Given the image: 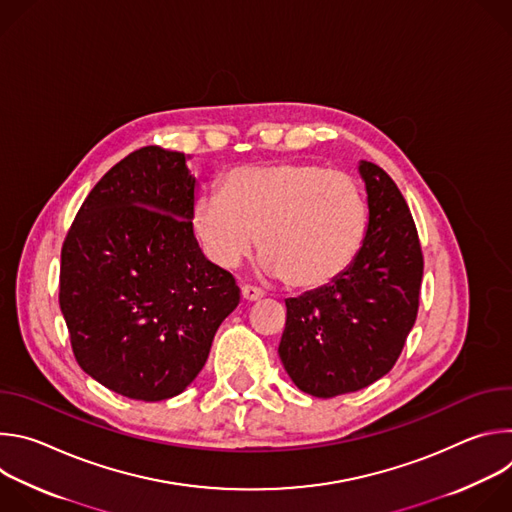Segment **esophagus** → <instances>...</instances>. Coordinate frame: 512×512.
<instances>
[{"label":"esophagus","mask_w":512,"mask_h":512,"mask_svg":"<svg viewBox=\"0 0 512 512\" xmlns=\"http://www.w3.org/2000/svg\"><path fill=\"white\" fill-rule=\"evenodd\" d=\"M241 296H243L245 302H257V300L263 298V289H259V287L247 283V285L241 287Z\"/></svg>","instance_id":"34e87169"}]
</instances>
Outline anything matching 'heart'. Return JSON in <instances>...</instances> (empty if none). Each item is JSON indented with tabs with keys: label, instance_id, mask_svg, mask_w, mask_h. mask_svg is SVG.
I'll use <instances>...</instances> for the list:
<instances>
[{
	"label": "heart",
	"instance_id": "b5f03b06",
	"mask_svg": "<svg viewBox=\"0 0 512 512\" xmlns=\"http://www.w3.org/2000/svg\"><path fill=\"white\" fill-rule=\"evenodd\" d=\"M204 255L237 267L255 247L263 269L291 289H316L354 259L367 225L358 182L306 162L247 164L229 170L218 194H200L190 212Z\"/></svg>",
	"mask_w": 512,
	"mask_h": 512
}]
</instances>
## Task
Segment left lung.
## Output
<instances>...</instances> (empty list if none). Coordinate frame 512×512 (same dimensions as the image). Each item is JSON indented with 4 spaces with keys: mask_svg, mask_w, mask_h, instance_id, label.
I'll return each instance as SVG.
<instances>
[{
    "mask_svg": "<svg viewBox=\"0 0 512 512\" xmlns=\"http://www.w3.org/2000/svg\"><path fill=\"white\" fill-rule=\"evenodd\" d=\"M369 225L352 263L330 283L285 300L279 358L308 395L330 399L385 377L415 324L423 255L409 206L391 176L358 164Z\"/></svg>",
    "mask_w": 512,
    "mask_h": 512,
    "instance_id": "1",
    "label": "left lung"
}]
</instances>
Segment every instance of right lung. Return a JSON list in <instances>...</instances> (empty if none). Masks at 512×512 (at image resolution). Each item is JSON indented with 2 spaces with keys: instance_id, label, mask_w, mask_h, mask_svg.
Listing matches in <instances>:
<instances>
[{
  "instance_id": "obj_1",
  "label": "right lung",
  "mask_w": 512,
  "mask_h": 512,
  "mask_svg": "<svg viewBox=\"0 0 512 512\" xmlns=\"http://www.w3.org/2000/svg\"><path fill=\"white\" fill-rule=\"evenodd\" d=\"M188 156L158 145L89 192L60 253V310L79 367L135 399L180 395L239 306L235 277L198 247Z\"/></svg>"
}]
</instances>
